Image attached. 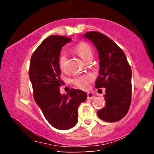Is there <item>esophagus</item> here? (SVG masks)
Listing matches in <instances>:
<instances>
[{
    "label": "esophagus",
    "instance_id": "obj_1",
    "mask_svg": "<svg viewBox=\"0 0 154 154\" xmlns=\"http://www.w3.org/2000/svg\"><path fill=\"white\" fill-rule=\"evenodd\" d=\"M87 96H88V99H93L95 98L94 96V94L93 93H91V92H89L87 94Z\"/></svg>",
    "mask_w": 154,
    "mask_h": 154
}]
</instances>
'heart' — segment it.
Listing matches in <instances>:
<instances>
[{"label": "heart", "mask_w": 154, "mask_h": 154, "mask_svg": "<svg viewBox=\"0 0 154 154\" xmlns=\"http://www.w3.org/2000/svg\"><path fill=\"white\" fill-rule=\"evenodd\" d=\"M75 51L82 58L83 60L87 62L88 60L92 59L94 53L92 48L87 43H81L75 47ZM59 67L61 71H65L67 70V56L64 52H62L59 58ZM94 79L93 75L85 74L76 75L71 80L72 83L80 89L87 90L90 86V83Z\"/></svg>", "instance_id": "heart-1"}]
</instances>
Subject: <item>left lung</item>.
I'll return each mask as SVG.
<instances>
[{
  "label": "left lung",
  "instance_id": "obj_1",
  "mask_svg": "<svg viewBox=\"0 0 154 154\" xmlns=\"http://www.w3.org/2000/svg\"><path fill=\"white\" fill-rule=\"evenodd\" d=\"M98 49L100 75L96 88H105V106L97 111L103 120L115 122L122 119L129 110L132 97V71L123 50L110 38L96 31L85 33Z\"/></svg>",
  "mask_w": 154,
  "mask_h": 154
}]
</instances>
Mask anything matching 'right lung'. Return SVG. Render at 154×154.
Segmentation results:
<instances>
[{"label": "right lung", "instance_id": "1", "mask_svg": "<svg viewBox=\"0 0 154 154\" xmlns=\"http://www.w3.org/2000/svg\"><path fill=\"white\" fill-rule=\"evenodd\" d=\"M72 39L51 35L45 38L31 56L29 77L33 95L44 117L52 126L59 130L74 127L78 122L77 109L87 98L86 93L72 89L66 94L60 92L62 81L59 56L62 47Z\"/></svg>", "mask_w": 154, "mask_h": 154}]
</instances>
